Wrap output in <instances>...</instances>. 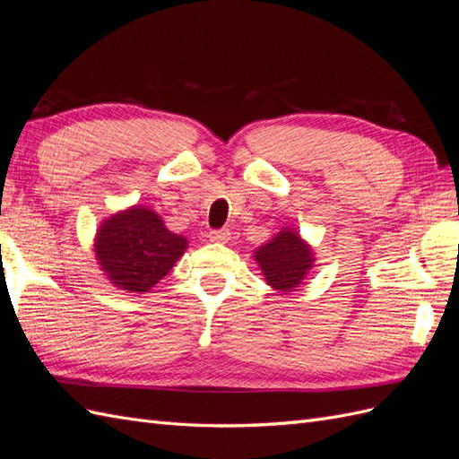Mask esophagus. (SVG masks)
Segmentation results:
<instances>
[{"instance_id":"1","label":"esophagus","mask_w":459,"mask_h":459,"mask_svg":"<svg viewBox=\"0 0 459 459\" xmlns=\"http://www.w3.org/2000/svg\"><path fill=\"white\" fill-rule=\"evenodd\" d=\"M208 239H211L212 243H228L230 241V231L226 228L212 230L211 233H208Z\"/></svg>"}]
</instances>
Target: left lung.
<instances>
[{"mask_svg": "<svg viewBox=\"0 0 459 459\" xmlns=\"http://www.w3.org/2000/svg\"><path fill=\"white\" fill-rule=\"evenodd\" d=\"M255 260L268 285L280 293H290L302 283L312 268L314 253L293 228H285L272 241L256 248Z\"/></svg>", "mask_w": 459, "mask_h": 459, "instance_id": "8db88e82", "label": "left lung"}]
</instances>
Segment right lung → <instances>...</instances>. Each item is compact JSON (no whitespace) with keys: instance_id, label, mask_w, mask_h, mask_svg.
Listing matches in <instances>:
<instances>
[{"instance_id":"obj_1","label":"right lung","mask_w":459,"mask_h":459,"mask_svg":"<svg viewBox=\"0 0 459 459\" xmlns=\"http://www.w3.org/2000/svg\"><path fill=\"white\" fill-rule=\"evenodd\" d=\"M93 247L110 283L128 293H147L184 255L187 239L166 228L155 211L135 204L107 218Z\"/></svg>"}]
</instances>
